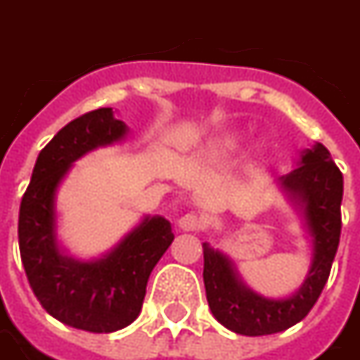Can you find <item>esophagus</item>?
<instances>
[{
	"instance_id": "obj_1",
	"label": "esophagus",
	"mask_w": 360,
	"mask_h": 360,
	"mask_svg": "<svg viewBox=\"0 0 360 360\" xmlns=\"http://www.w3.org/2000/svg\"><path fill=\"white\" fill-rule=\"evenodd\" d=\"M202 226H205V220L195 212H188V214H183L179 218V228L185 232H197Z\"/></svg>"
}]
</instances>
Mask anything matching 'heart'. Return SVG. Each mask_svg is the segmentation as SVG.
<instances>
[{
  "label": "heart",
  "instance_id": "heart-1",
  "mask_svg": "<svg viewBox=\"0 0 360 360\" xmlns=\"http://www.w3.org/2000/svg\"><path fill=\"white\" fill-rule=\"evenodd\" d=\"M243 146V136L241 134H220V136L208 138L202 148L200 155L206 160H220L233 155Z\"/></svg>",
  "mask_w": 360,
  "mask_h": 360
}]
</instances>
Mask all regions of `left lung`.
Listing matches in <instances>:
<instances>
[{"instance_id":"8db88e82","label":"left lung","mask_w":360,"mask_h":360,"mask_svg":"<svg viewBox=\"0 0 360 360\" xmlns=\"http://www.w3.org/2000/svg\"><path fill=\"white\" fill-rule=\"evenodd\" d=\"M298 216L310 245V269L304 283L285 298H269L243 283L224 251L202 243L206 300L216 320L240 335H271L302 321L328 283L341 236L343 175L328 148L320 142L300 152L292 172L278 177Z\"/></svg>"}]
</instances>
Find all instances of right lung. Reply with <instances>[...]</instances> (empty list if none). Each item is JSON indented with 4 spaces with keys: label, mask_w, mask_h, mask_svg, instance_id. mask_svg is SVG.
<instances>
[{
    "label": "right lung",
    "mask_w": 360,
    "mask_h": 360,
    "mask_svg": "<svg viewBox=\"0 0 360 360\" xmlns=\"http://www.w3.org/2000/svg\"><path fill=\"white\" fill-rule=\"evenodd\" d=\"M127 136L128 127L109 107L72 120L42 148L19 210V250L32 292L52 318L91 333L136 320L150 273L173 241L163 216H144L101 257H72L58 240V188L72 165Z\"/></svg>",
    "instance_id": "obj_1"
}]
</instances>
